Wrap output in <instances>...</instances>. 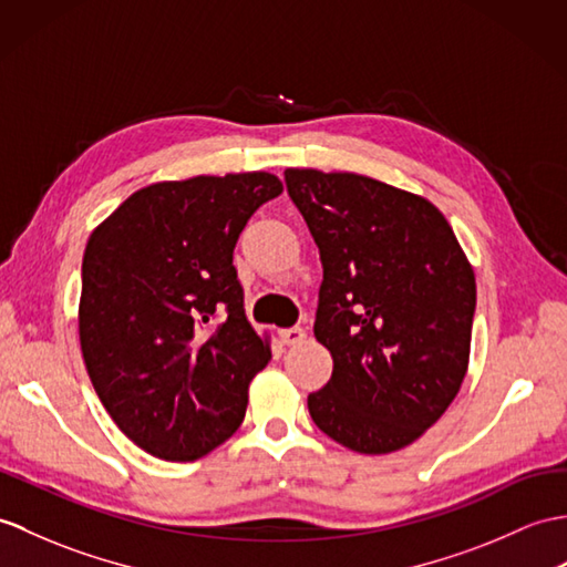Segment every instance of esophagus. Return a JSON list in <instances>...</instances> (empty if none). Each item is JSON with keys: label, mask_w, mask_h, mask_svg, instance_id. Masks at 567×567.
Segmentation results:
<instances>
[{"label": "esophagus", "mask_w": 567, "mask_h": 567, "mask_svg": "<svg viewBox=\"0 0 567 567\" xmlns=\"http://www.w3.org/2000/svg\"><path fill=\"white\" fill-rule=\"evenodd\" d=\"M278 336H280L285 346H297L307 338V331H305V328H299V326H292V328H280Z\"/></svg>", "instance_id": "obj_1"}]
</instances>
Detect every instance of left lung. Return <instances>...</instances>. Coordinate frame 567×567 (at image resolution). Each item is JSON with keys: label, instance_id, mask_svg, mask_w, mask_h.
<instances>
[{"label": "left lung", "instance_id": "8db88e82", "mask_svg": "<svg viewBox=\"0 0 567 567\" xmlns=\"http://www.w3.org/2000/svg\"><path fill=\"white\" fill-rule=\"evenodd\" d=\"M287 193L321 254L313 336L333 374L311 420L360 454L415 442L468 367L476 278L437 207L358 174L287 168Z\"/></svg>", "mask_w": 567, "mask_h": 567}]
</instances>
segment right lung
I'll return each mask as SVG.
<instances>
[{
  "label": "right lung",
  "mask_w": 567,
  "mask_h": 567,
  "mask_svg": "<svg viewBox=\"0 0 567 567\" xmlns=\"http://www.w3.org/2000/svg\"><path fill=\"white\" fill-rule=\"evenodd\" d=\"M280 193L266 171L154 183L89 236L79 299L86 372L115 425L152 456L195 462L241 425L270 346L244 313L234 246Z\"/></svg>",
  "instance_id": "obj_1"
}]
</instances>
